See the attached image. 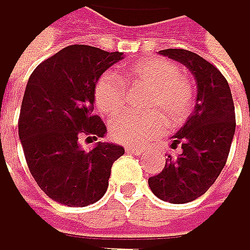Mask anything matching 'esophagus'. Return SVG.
I'll return each mask as SVG.
<instances>
[{
	"mask_svg": "<svg viewBox=\"0 0 250 250\" xmlns=\"http://www.w3.org/2000/svg\"><path fill=\"white\" fill-rule=\"evenodd\" d=\"M124 149H126V152H129V154H139V152L145 151L141 146H124Z\"/></svg>",
	"mask_w": 250,
	"mask_h": 250,
	"instance_id": "esophagus-1",
	"label": "esophagus"
}]
</instances>
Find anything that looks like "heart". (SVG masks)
Segmentation results:
<instances>
[{
    "label": "heart",
    "mask_w": 250,
    "mask_h": 250,
    "mask_svg": "<svg viewBox=\"0 0 250 250\" xmlns=\"http://www.w3.org/2000/svg\"><path fill=\"white\" fill-rule=\"evenodd\" d=\"M127 77L135 87L146 90L144 108L149 112H121L111 118L109 135L121 144L139 145L157 138L169 126L182 123L194 104V87L176 63L169 59L148 56L132 65ZM96 106L104 114H115L127 101V85L112 71H105L93 88Z\"/></svg>",
    "instance_id": "heart-1"
}]
</instances>
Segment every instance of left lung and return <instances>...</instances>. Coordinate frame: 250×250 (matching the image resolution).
Here are the masks:
<instances>
[{
    "label": "left lung",
    "instance_id": "1",
    "mask_svg": "<svg viewBox=\"0 0 250 250\" xmlns=\"http://www.w3.org/2000/svg\"><path fill=\"white\" fill-rule=\"evenodd\" d=\"M160 55L185 65L197 81V102L184 127L173 136L176 157L167 155L165 169L148 179L151 191L169 203L182 205L203 195L224 169L236 130L234 102L221 71L192 51L160 50Z\"/></svg>",
    "mask_w": 250,
    "mask_h": 250
}]
</instances>
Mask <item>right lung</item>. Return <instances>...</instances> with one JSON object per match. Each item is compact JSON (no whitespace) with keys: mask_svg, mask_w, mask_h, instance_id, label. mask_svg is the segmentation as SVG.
Listing matches in <instances>:
<instances>
[{"mask_svg":"<svg viewBox=\"0 0 250 250\" xmlns=\"http://www.w3.org/2000/svg\"><path fill=\"white\" fill-rule=\"evenodd\" d=\"M120 51L74 44L41 62L31 74L19 115V138L31 175L51 200L84 208L104 197L120 145L80 148L81 136L104 138L105 123L93 114V88Z\"/></svg>","mask_w":250,"mask_h":250,"instance_id":"1","label":"right lung"}]
</instances>
